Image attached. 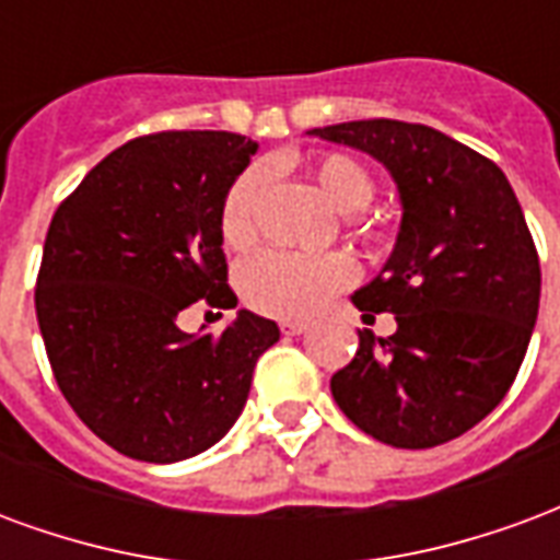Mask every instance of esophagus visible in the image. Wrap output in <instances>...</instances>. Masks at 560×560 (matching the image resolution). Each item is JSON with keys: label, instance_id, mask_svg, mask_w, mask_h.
Segmentation results:
<instances>
[{"label": "esophagus", "instance_id": "esophagus-1", "mask_svg": "<svg viewBox=\"0 0 560 560\" xmlns=\"http://www.w3.org/2000/svg\"><path fill=\"white\" fill-rule=\"evenodd\" d=\"M280 330H283L285 337H298V334H304V330H307V322L283 319V322H280Z\"/></svg>", "mask_w": 560, "mask_h": 560}]
</instances>
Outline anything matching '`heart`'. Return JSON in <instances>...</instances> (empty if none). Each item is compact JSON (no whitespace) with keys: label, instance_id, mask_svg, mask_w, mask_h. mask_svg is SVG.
I'll list each match as a JSON object with an SVG mask.
<instances>
[{"label":"heart","instance_id":"1","mask_svg":"<svg viewBox=\"0 0 560 560\" xmlns=\"http://www.w3.org/2000/svg\"><path fill=\"white\" fill-rule=\"evenodd\" d=\"M310 178L330 208L358 214L375 194L373 175L361 161L340 151H325L307 163ZM265 170L247 166L220 202V235L244 250L256 241V202L262 194ZM358 268L346 253H289L268 250L241 268V295L253 310L277 319H307L346 285L354 283Z\"/></svg>","mask_w":560,"mask_h":560}]
</instances>
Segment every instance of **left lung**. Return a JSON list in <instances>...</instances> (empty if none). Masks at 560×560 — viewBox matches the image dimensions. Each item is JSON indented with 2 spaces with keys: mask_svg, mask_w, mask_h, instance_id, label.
<instances>
[{
  "mask_svg": "<svg viewBox=\"0 0 560 560\" xmlns=\"http://www.w3.org/2000/svg\"><path fill=\"white\" fill-rule=\"evenodd\" d=\"M375 158L402 220L382 271L352 304L394 313L397 330H358L330 394L358 430L390 447H435L504 399L532 342L540 259L508 175L463 142L394 118L307 130Z\"/></svg>",
  "mask_w": 560,
  "mask_h": 560,
  "instance_id": "1",
  "label": "left lung"
}]
</instances>
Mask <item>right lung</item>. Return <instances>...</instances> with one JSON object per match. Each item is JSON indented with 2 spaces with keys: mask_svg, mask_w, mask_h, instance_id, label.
<instances>
[{
  "mask_svg": "<svg viewBox=\"0 0 560 560\" xmlns=\"http://www.w3.org/2000/svg\"><path fill=\"white\" fill-rule=\"evenodd\" d=\"M226 130L125 142L52 214L35 310L52 375L101 442L140 463H182L218 444L250 394L277 322L238 310L214 334L178 313L226 285L220 202L256 154Z\"/></svg>",
  "mask_w": 560,
  "mask_h": 560,
  "instance_id": "right-lung-1",
  "label": "right lung"
}]
</instances>
